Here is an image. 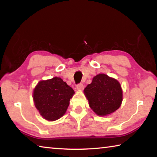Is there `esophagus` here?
I'll return each instance as SVG.
<instances>
[{"mask_svg": "<svg viewBox=\"0 0 157 157\" xmlns=\"http://www.w3.org/2000/svg\"><path fill=\"white\" fill-rule=\"evenodd\" d=\"M77 89L78 90V91H82V90H83L84 89V85L82 84H79L77 85Z\"/></svg>", "mask_w": 157, "mask_h": 157, "instance_id": "obj_1", "label": "esophagus"}]
</instances>
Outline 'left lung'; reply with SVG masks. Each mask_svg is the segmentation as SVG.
Instances as JSON below:
<instances>
[{"instance_id":"obj_1","label":"left lung","mask_w":157,"mask_h":157,"mask_svg":"<svg viewBox=\"0 0 157 157\" xmlns=\"http://www.w3.org/2000/svg\"><path fill=\"white\" fill-rule=\"evenodd\" d=\"M84 94L89 107L100 116L113 113L121 107L123 101V89L117 79L100 73L94 77L87 85Z\"/></svg>"}]
</instances>
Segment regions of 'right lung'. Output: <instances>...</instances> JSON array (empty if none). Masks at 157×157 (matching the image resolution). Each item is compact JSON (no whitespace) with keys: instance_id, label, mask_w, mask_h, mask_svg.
Returning <instances> with one entry per match:
<instances>
[{"instance_id":"obj_1","label":"right lung","mask_w":157,"mask_h":157,"mask_svg":"<svg viewBox=\"0 0 157 157\" xmlns=\"http://www.w3.org/2000/svg\"><path fill=\"white\" fill-rule=\"evenodd\" d=\"M75 94L74 90L58 77L38 82L33 91L34 106L45 120L55 121L64 115Z\"/></svg>"}]
</instances>
